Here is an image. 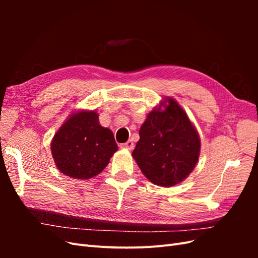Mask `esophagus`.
Masks as SVG:
<instances>
[{"instance_id":"34e87169","label":"esophagus","mask_w":258,"mask_h":258,"mask_svg":"<svg viewBox=\"0 0 258 258\" xmlns=\"http://www.w3.org/2000/svg\"><path fill=\"white\" fill-rule=\"evenodd\" d=\"M120 147H121V148H124V150L132 151V150H134V147H135V144H134V142L131 141V140H129V141H127L126 143L121 144V145H120Z\"/></svg>"}]
</instances>
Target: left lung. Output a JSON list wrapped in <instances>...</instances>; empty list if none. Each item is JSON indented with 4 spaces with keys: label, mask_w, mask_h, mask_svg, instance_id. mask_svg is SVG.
<instances>
[{
    "label": "left lung",
    "mask_w": 258,
    "mask_h": 258,
    "mask_svg": "<svg viewBox=\"0 0 258 258\" xmlns=\"http://www.w3.org/2000/svg\"><path fill=\"white\" fill-rule=\"evenodd\" d=\"M139 135L132 156L153 184L174 186L191 173L199 158L200 138L174 99L166 98L155 107Z\"/></svg>",
    "instance_id": "left-lung-1"
}]
</instances>
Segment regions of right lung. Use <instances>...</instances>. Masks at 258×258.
Instances as JSON below:
<instances>
[{"instance_id":"add662e5","label":"right lung","mask_w":258,"mask_h":258,"mask_svg":"<svg viewBox=\"0 0 258 258\" xmlns=\"http://www.w3.org/2000/svg\"><path fill=\"white\" fill-rule=\"evenodd\" d=\"M51 154L62 173L79 179L98 175L118 150L113 132L101 126L95 111L69 116L51 141Z\"/></svg>"}]
</instances>
